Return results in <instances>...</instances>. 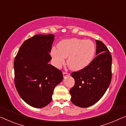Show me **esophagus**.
I'll use <instances>...</instances> for the list:
<instances>
[{
  "label": "esophagus",
  "instance_id": "1",
  "mask_svg": "<svg viewBox=\"0 0 126 126\" xmlns=\"http://www.w3.org/2000/svg\"><path fill=\"white\" fill-rule=\"evenodd\" d=\"M63 77H64V78H65V77H66V76H69V75H70V74H69V73L66 72H63Z\"/></svg>",
  "mask_w": 126,
  "mask_h": 126
}]
</instances>
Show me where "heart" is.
Returning <instances> with one entry per match:
<instances>
[{
	"mask_svg": "<svg viewBox=\"0 0 126 126\" xmlns=\"http://www.w3.org/2000/svg\"><path fill=\"white\" fill-rule=\"evenodd\" d=\"M95 52V46L91 40L73 38L64 39L52 47L51 56L55 66L60 68L67 58L69 69L79 71L87 67L92 61Z\"/></svg>",
	"mask_w": 126,
	"mask_h": 126,
	"instance_id": "1",
	"label": "heart"
}]
</instances>
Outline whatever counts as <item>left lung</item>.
I'll list each match as a JSON object with an SVG mask.
<instances>
[{"label":"left lung","instance_id":"8db88e82","mask_svg":"<svg viewBox=\"0 0 126 126\" xmlns=\"http://www.w3.org/2000/svg\"><path fill=\"white\" fill-rule=\"evenodd\" d=\"M97 57L85 68L71 73L75 85L70 89L71 101L80 108H88L100 99L112 78V57L102 41L95 40Z\"/></svg>","mask_w":126,"mask_h":126}]
</instances>
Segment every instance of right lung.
Listing matches in <instances>:
<instances>
[{"label": "right lung", "instance_id": "add662e5", "mask_svg": "<svg viewBox=\"0 0 126 126\" xmlns=\"http://www.w3.org/2000/svg\"><path fill=\"white\" fill-rule=\"evenodd\" d=\"M54 35H34L24 41L15 58V84L30 106L42 108L52 100L54 89L63 80L62 71L48 64Z\"/></svg>", "mask_w": 126, "mask_h": 126}]
</instances>
